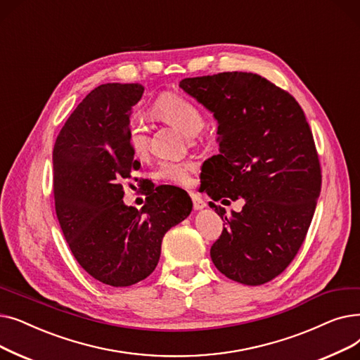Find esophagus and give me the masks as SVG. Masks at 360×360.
I'll return each instance as SVG.
<instances>
[{"mask_svg": "<svg viewBox=\"0 0 360 360\" xmlns=\"http://www.w3.org/2000/svg\"><path fill=\"white\" fill-rule=\"evenodd\" d=\"M191 198H192V202H193V210L195 211H199V210L207 207V205H205V202H203V199L200 196H198L196 193L191 192Z\"/></svg>", "mask_w": 360, "mask_h": 360, "instance_id": "esophagus-1", "label": "esophagus"}]
</instances>
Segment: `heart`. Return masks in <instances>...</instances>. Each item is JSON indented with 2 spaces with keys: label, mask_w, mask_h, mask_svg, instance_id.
Segmentation results:
<instances>
[{
  "label": "heart",
  "mask_w": 360,
  "mask_h": 360,
  "mask_svg": "<svg viewBox=\"0 0 360 360\" xmlns=\"http://www.w3.org/2000/svg\"><path fill=\"white\" fill-rule=\"evenodd\" d=\"M152 114L164 123L179 129L186 136H196L203 124L202 111L184 96L177 94H164L152 105ZM127 143L136 157H145L149 150L148 129L141 118H131L127 124ZM195 165L191 162L164 161L155 169V179L164 183L186 186L191 183Z\"/></svg>",
  "instance_id": "b5f03b06"
}]
</instances>
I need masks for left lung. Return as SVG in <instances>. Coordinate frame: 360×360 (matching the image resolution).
I'll return each instance as SVG.
<instances>
[{
  "label": "left lung",
  "instance_id": "1",
  "mask_svg": "<svg viewBox=\"0 0 360 360\" xmlns=\"http://www.w3.org/2000/svg\"><path fill=\"white\" fill-rule=\"evenodd\" d=\"M180 88L218 122L219 153L203 164L202 187L214 200L245 199L230 215L211 202L226 226L211 259L233 281L265 284L295 259L316 208L322 176L312 130L299 102L259 75L187 77Z\"/></svg>",
  "mask_w": 360,
  "mask_h": 360
}]
</instances>
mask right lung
I'll list each match as a JSON object with an SVG mask.
<instances>
[{"instance_id": "add662e5", "label": "right lung", "mask_w": 360, "mask_h": 360, "mask_svg": "<svg viewBox=\"0 0 360 360\" xmlns=\"http://www.w3.org/2000/svg\"><path fill=\"white\" fill-rule=\"evenodd\" d=\"M142 95L139 83L95 88L67 118L53 152L56 212L67 245L91 277L111 287L150 276L165 233L192 211L189 195L174 186H158L141 211L123 202V184L141 167L127 124Z\"/></svg>"}]
</instances>
